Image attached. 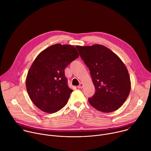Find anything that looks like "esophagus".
Instances as JSON below:
<instances>
[{
    "mask_svg": "<svg viewBox=\"0 0 151 151\" xmlns=\"http://www.w3.org/2000/svg\"><path fill=\"white\" fill-rule=\"evenodd\" d=\"M83 84H82V83H79V85L77 87H78V88H82L83 87Z\"/></svg>",
    "mask_w": 151,
    "mask_h": 151,
    "instance_id": "1",
    "label": "esophagus"
}]
</instances>
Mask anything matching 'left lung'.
<instances>
[{
  "label": "left lung",
  "mask_w": 151,
  "mask_h": 151,
  "mask_svg": "<svg viewBox=\"0 0 151 151\" xmlns=\"http://www.w3.org/2000/svg\"><path fill=\"white\" fill-rule=\"evenodd\" d=\"M81 57L89 68L96 91L90 104L104 113L118 109L131 90L127 69L119 57L107 47L96 44L76 46Z\"/></svg>",
  "instance_id": "1"
}]
</instances>
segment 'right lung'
I'll use <instances>...</instances> for the list:
<instances>
[{"mask_svg": "<svg viewBox=\"0 0 151 151\" xmlns=\"http://www.w3.org/2000/svg\"><path fill=\"white\" fill-rule=\"evenodd\" d=\"M79 55L75 47L57 44L36 57L26 85L29 97L39 109L52 114L66 104L73 90L68 87L64 69Z\"/></svg>", "mask_w": 151, "mask_h": 151, "instance_id": "add662e5", "label": "right lung"}]
</instances>
